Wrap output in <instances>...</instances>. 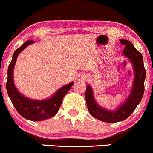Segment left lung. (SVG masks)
Instances as JSON below:
<instances>
[{
	"label": "left lung",
	"instance_id": "1",
	"mask_svg": "<svg viewBox=\"0 0 153 153\" xmlns=\"http://www.w3.org/2000/svg\"><path fill=\"white\" fill-rule=\"evenodd\" d=\"M120 42L125 46L123 54L128 59L134 73L133 84L128 97L116 109L111 110L97 104L94 96V91L89 84L86 85L85 90V101L89 113L95 118L107 123L122 121L130 116L142 100L145 91L146 71L142 54L130 41L120 39Z\"/></svg>",
	"mask_w": 153,
	"mask_h": 153
}]
</instances>
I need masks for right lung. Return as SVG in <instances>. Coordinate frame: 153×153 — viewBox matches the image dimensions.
Wrapping results in <instances>:
<instances>
[{"instance_id":"right-lung-1","label":"right lung","mask_w":153,"mask_h":153,"mask_svg":"<svg viewBox=\"0 0 153 153\" xmlns=\"http://www.w3.org/2000/svg\"><path fill=\"white\" fill-rule=\"evenodd\" d=\"M33 43L34 42L32 41H26L22 46L14 51L12 59L8 68L6 90L13 105L22 116L30 120L41 121L56 115L61 106L64 97L73 86L74 82L63 85L49 98L46 100H32L20 93L14 85V70L15 64L20 52Z\"/></svg>"}]
</instances>
